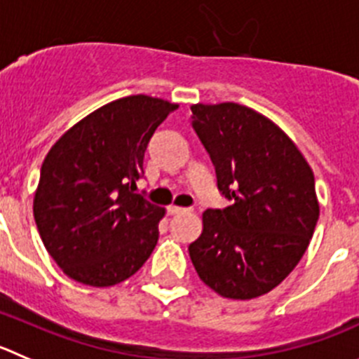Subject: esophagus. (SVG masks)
Here are the masks:
<instances>
[{
    "label": "esophagus",
    "instance_id": "1",
    "mask_svg": "<svg viewBox=\"0 0 359 359\" xmlns=\"http://www.w3.org/2000/svg\"><path fill=\"white\" fill-rule=\"evenodd\" d=\"M166 210H168L170 216H175V214H184V212H187V209H184V207H177V205H170Z\"/></svg>",
    "mask_w": 359,
    "mask_h": 359
}]
</instances>
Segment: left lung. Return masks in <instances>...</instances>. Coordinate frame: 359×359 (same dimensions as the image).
Here are the masks:
<instances>
[{
	"label": "left lung",
	"mask_w": 359,
	"mask_h": 359,
	"mask_svg": "<svg viewBox=\"0 0 359 359\" xmlns=\"http://www.w3.org/2000/svg\"><path fill=\"white\" fill-rule=\"evenodd\" d=\"M193 129L217 189L232 205L203 212L189 244L200 280L229 299H253L285 280L310 244L319 200L310 164L267 116L236 102L195 104Z\"/></svg>",
	"instance_id": "left-lung-1"
}]
</instances>
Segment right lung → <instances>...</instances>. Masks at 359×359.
<instances>
[{"mask_svg": "<svg viewBox=\"0 0 359 359\" xmlns=\"http://www.w3.org/2000/svg\"><path fill=\"white\" fill-rule=\"evenodd\" d=\"M179 108L129 95L95 109L51 147L33 216L63 273L90 287L133 276L156 248L164 209L134 193L152 134Z\"/></svg>", "mask_w": 359, "mask_h": 359, "instance_id": "obj_1", "label": "right lung"}]
</instances>
